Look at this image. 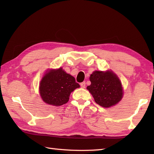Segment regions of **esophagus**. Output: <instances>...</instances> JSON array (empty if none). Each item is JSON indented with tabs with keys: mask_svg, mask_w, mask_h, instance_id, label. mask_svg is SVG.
Returning <instances> with one entry per match:
<instances>
[{
	"mask_svg": "<svg viewBox=\"0 0 154 154\" xmlns=\"http://www.w3.org/2000/svg\"><path fill=\"white\" fill-rule=\"evenodd\" d=\"M80 85H81V87H82V88H85V86H86V83H85V82H82V83L80 84Z\"/></svg>",
	"mask_w": 154,
	"mask_h": 154,
	"instance_id": "esophagus-1",
	"label": "esophagus"
}]
</instances>
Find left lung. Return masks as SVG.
Returning a JSON list of instances; mask_svg holds the SVG:
<instances>
[{
    "instance_id": "obj_1",
    "label": "left lung",
    "mask_w": 154,
    "mask_h": 154,
    "mask_svg": "<svg viewBox=\"0 0 154 154\" xmlns=\"http://www.w3.org/2000/svg\"><path fill=\"white\" fill-rule=\"evenodd\" d=\"M91 84L87 89L100 106H114L123 97V89L119 78L112 71H94L90 76Z\"/></svg>"
}]
</instances>
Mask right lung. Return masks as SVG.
Instances as JSON below:
<instances>
[{
    "label": "right lung",
    "instance_id": "1",
    "mask_svg": "<svg viewBox=\"0 0 154 154\" xmlns=\"http://www.w3.org/2000/svg\"><path fill=\"white\" fill-rule=\"evenodd\" d=\"M79 87L75 78L60 67L47 71L40 81V94L44 102L57 106L67 103L71 93Z\"/></svg>",
    "mask_w": 154,
    "mask_h": 154
}]
</instances>
